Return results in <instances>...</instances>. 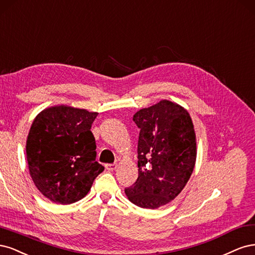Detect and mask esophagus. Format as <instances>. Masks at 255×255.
I'll return each instance as SVG.
<instances>
[{
    "label": "esophagus",
    "mask_w": 255,
    "mask_h": 255,
    "mask_svg": "<svg viewBox=\"0 0 255 255\" xmlns=\"http://www.w3.org/2000/svg\"><path fill=\"white\" fill-rule=\"evenodd\" d=\"M117 164H106L105 165V167H106V169H108V170H114L117 168Z\"/></svg>",
    "instance_id": "obj_1"
}]
</instances>
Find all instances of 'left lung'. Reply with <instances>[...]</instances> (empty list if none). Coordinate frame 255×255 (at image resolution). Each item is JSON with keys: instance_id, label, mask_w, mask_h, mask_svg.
I'll return each mask as SVG.
<instances>
[{"instance_id": "obj_1", "label": "left lung", "mask_w": 255, "mask_h": 255, "mask_svg": "<svg viewBox=\"0 0 255 255\" xmlns=\"http://www.w3.org/2000/svg\"><path fill=\"white\" fill-rule=\"evenodd\" d=\"M136 181L127 188L137 207L157 209L181 193L194 170L197 148L192 119L183 107L163 100L138 110Z\"/></svg>"}]
</instances>
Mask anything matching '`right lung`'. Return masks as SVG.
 Returning <instances> with one entry per match:
<instances>
[{
  "label": "right lung",
  "mask_w": 255,
  "mask_h": 255,
  "mask_svg": "<svg viewBox=\"0 0 255 255\" xmlns=\"http://www.w3.org/2000/svg\"><path fill=\"white\" fill-rule=\"evenodd\" d=\"M97 114L61 105L41 111L32 122L26 141L29 174L51 201L70 204L83 199L105 169L95 161L91 132Z\"/></svg>",
  "instance_id": "1"
}]
</instances>
